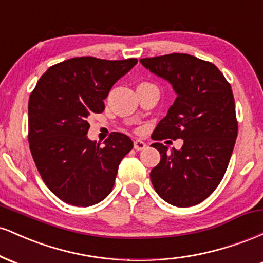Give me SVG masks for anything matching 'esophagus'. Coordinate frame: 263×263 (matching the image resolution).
Wrapping results in <instances>:
<instances>
[{"mask_svg": "<svg viewBox=\"0 0 263 263\" xmlns=\"http://www.w3.org/2000/svg\"><path fill=\"white\" fill-rule=\"evenodd\" d=\"M134 146H135V149H136V151H142V149L146 148L147 144L144 143L143 141H141V140H136V141L134 142Z\"/></svg>", "mask_w": 263, "mask_h": 263, "instance_id": "1", "label": "esophagus"}]
</instances>
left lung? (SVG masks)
Wrapping results in <instances>:
<instances>
[{
	"instance_id": "8db88e82",
	"label": "left lung",
	"mask_w": 263,
	"mask_h": 263,
	"mask_svg": "<svg viewBox=\"0 0 263 263\" xmlns=\"http://www.w3.org/2000/svg\"><path fill=\"white\" fill-rule=\"evenodd\" d=\"M141 64L168 80L177 92L167 116L152 138L183 140L179 151L162 143L152 147L161 162L151 171L157 194L174 206L205 200L221 182L237 137L231 85L213 63L184 53L142 58Z\"/></svg>"
}]
</instances>
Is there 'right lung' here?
I'll return each instance as SVG.
<instances>
[{"label": "right lung", "mask_w": 263, "mask_h": 263, "mask_svg": "<svg viewBox=\"0 0 263 263\" xmlns=\"http://www.w3.org/2000/svg\"><path fill=\"white\" fill-rule=\"evenodd\" d=\"M137 59L78 57L52 65L28 101V142L45 185L60 200L91 206L111 193L120 162L134 148L128 136L112 132L104 146L87 140V122Z\"/></svg>", "instance_id": "obj_1"}]
</instances>
